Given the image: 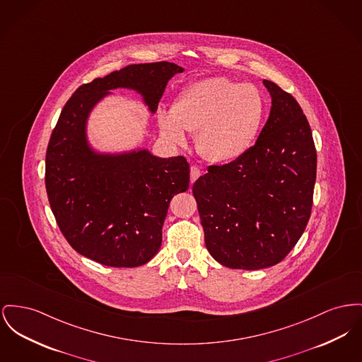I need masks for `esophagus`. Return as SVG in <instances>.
I'll return each instance as SVG.
<instances>
[{
	"instance_id": "34e87169",
	"label": "esophagus",
	"mask_w": 362,
	"mask_h": 362,
	"mask_svg": "<svg viewBox=\"0 0 362 362\" xmlns=\"http://www.w3.org/2000/svg\"><path fill=\"white\" fill-rule=\"evenodd\" d=\"M199 176H201V170L198 167L192 165V168H190V180H192V183H194Z\"/></svg>"
}]
</instances>
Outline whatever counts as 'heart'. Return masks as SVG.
I'll return each mask as SVG.
<instances>
[{
  "label": "heart",
  "instance_id": "1",
  "mask_svg": "<svg viewBox=\"0 0 362 362\" xmlns=\"http://www.w3.org/2000/svg\"><path fill=\"white\" fill-rule=\"evenodd\" d=\"M267 100L255 85L228 78H208L187 86L172 110L157 113L161 134L176 145L186 131L197 133V149L214 164L239 160L253 148L267 116Z\"/></svg>",
  "mask_w": 362,
  "mask_h": 362
}]
</instances>
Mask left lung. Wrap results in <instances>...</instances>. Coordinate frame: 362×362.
I'll return each mask as SVG.
<instances>
[{
    "label": "left lung",
    "instance_id": "left-lung-1",
    "mask_svg": "<svg viewBox=\"0 0 362 362\" xmlns=\"http://www.w3.org/2000/svg\"><path fill=\"white\" fill-rule=\"evenodd\" d=\"M269 117L255 146L226 165H212L192 186L205 245L233 269L280 262L309 221L317 154L312 129L296 98L264 81Z\"/></svg>",
    "mask_w": 362,
    "mask_h": 362
}]
</instances>
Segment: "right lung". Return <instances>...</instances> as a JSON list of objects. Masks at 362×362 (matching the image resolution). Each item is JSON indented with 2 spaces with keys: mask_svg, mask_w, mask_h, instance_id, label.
I'll list each match as a JSON object with an SVG mask.
<instances>
[{
  "mask_svg": "<svg viewBox=\"0 0 362 362\" xmlns=\"http://www.w3.org/2000/svg\"><path fill=\"white\" fill-rule=\"evenodd\" d=\"M180 72L168 62L128 65L81 86L63 107L46 150L45 185L56 221L79 255L134 268L160 250L170 201L189 189L187 160L148 149L98 153L88 144L87 120L119 87L135 90L156 113L168 81Z\"/></svg>",
  "mask_w": 362,
  "mask_h": 362,
  "instance_id": "right-lung-1",
  "label": "right lung"
}]
</instances>
